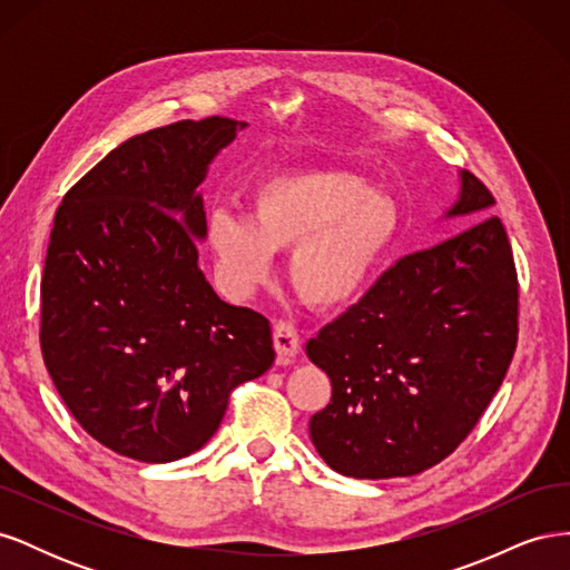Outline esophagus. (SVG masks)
<instances>
[{"label":"esophagus","mask_w":570,"mask_h":570,"mask_svg":"<svg viewBox=\"0 0 570 570\" xmlns=\"http://www.w3.org/2000/svg\"><path fill=\"white\" fill-rule=\"evenodd\" d=\"M273 347H275V352H278L281 364H289V361L302 352V337L297 333V327L287 321L275 323Z\"/></svg>","instance_id":"obj_1"}]
</instances>
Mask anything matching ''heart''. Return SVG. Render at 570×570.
I'll list each match as a JSON object with an SVG mask.
<instances>
[{"label":"heart","instance_id":"b5f03b06","mask_svg":"<svg viewBox=\"0 0 570 570\" xmlns=\"http://www.w3.org/2000/svg\"><path fill=\"white\" fill-rule=\"evenodd\" d=\"M402 228V209L385 189H364L342 170H302L258 180L249 218L214 212L206 237L220 281L249 292L292 249L289 283L299 299L333 308L356 299Z\"/></svg>","mask_w":570,"mask_h":570}]
</instances>
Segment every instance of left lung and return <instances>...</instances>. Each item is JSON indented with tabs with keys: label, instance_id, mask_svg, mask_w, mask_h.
<instances>
[{
	"label": "left lung",
	"instance_id": "obj_1",
	"mask_svg": "<svg viewBox=\"0 0 570 570\" xmlns=\"http://www.w3.org/2000/svg\"><path fill=\"white\" fill-rule=\"evenodd\" d=\"M494 197L469 170L450 216L465 230L402 256L306 342L331 404L316 452L350 478H406L450 456L502 387L519 342V275Z\"/></svg>",
	"mask_w": 570,
	"mask_h": 570
}]
</instances>
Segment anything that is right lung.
<instances>
[{
    "label": "right lung",
    "mask_w": 570,
    "mask_h": 570,
    "mask_svg": "<svg viewBox=\"0 0 570 570\" xmlns=\"http://www.w3.org/2000/svg\"><path fill=\"white\" fill-rule=\"evenodd\" d=\"M243 120L209 116L130 137L59 204L40 285V350L85 433L145 463L193 454L230 392L266 373V316L223 302L199 268L195 193Z\"/></svg>",
    "instance_id": "right-lung-1"
}]
</instances>
